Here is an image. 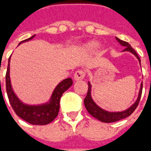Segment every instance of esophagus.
<instances>
[{"instance_id": "1", "label": "esophagus", "mask_w": 151, "mask_h": 151, "mask_svg": "<svg viewBox=\"0 0 151 151\" xmlns=\"http://www.w3.org/2000/svg\"><path fill=\"white\" fill-rule=\"evenodd\" d=\"M86 73L83 70H78L77 72L74 73V81H81L85 78Z\"/></svg>"}]
</instances>
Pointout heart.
<instances>
[{"instance_id":"b5f03b06","label":"heart","mask_w":151,"mask_h":151,"mask_svg":"<svg viewBox=\"0 0 151 151\" xmlns=\"http://www.w3.org/2000/svg\"><path fill=\"white\" fill-rule=\"evenodd\" d=\"M96 47H97V43H95V42H90V43H87L86 44H85L84 49L86 52H92L93 50H95Z\"/></svg>"}]
</instances>
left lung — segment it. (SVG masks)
<instances>
[{"label": "left lung", "instance_id": "8db88e82", "mask_svg": "<svg viewBox=\"0 0 151 151\" xmlns=\"http://www.w3.org/2000/svg\"><path fill=\"white\" fill-rule=\"evenodd\" d=\"M116 40L118 41V43H120L121 46L125 47L124 49L123 50V52H129L132 54H133L137 57V59L138 60L140 65H141V60H140L139 56L137 54L135 50L130 46L129 43L120 40L117 37H116ZM142 82L141 83L138 97L137 99L136 102L131 107L122 111H108L103 109L100 107H99L98 105L94 102L91 97V84L90 83V82H88V91H87V95H86L85 99H84V104H85L86 108V110H87L89 113L91 114L93 117L96 118L97 120H100L101 122H104V123L116 122V121H118V120H122V119H124L126 117L129 116L130 115L133 113L134 110L137 107L138 104H139L140 99H141V96H142Z\"/></svg>", "mask_w": 151, "mask_h": 151}]
</instances>
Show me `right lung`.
I'll list each match as a JSON object with an SVG mask.
<instances>
[{
    "label": "right lung",
    "mask_w": 151,
    "mask_h": 151,
    "mask_svg": "<svg viewBox=\"0 0 151 151\" xmlns=\"http://www.w3.org/2000/svg\"><path fill=\"white\" fill-rule=\"evenodd\" d=\"M35 36V35H33L27 40H22L19 44L31 40ZM9 62H10V57L9 58L7 72L5 75L6 92L9 103L15 113L22 120L31 124L45 125L51 123L58 115L60 109V100L61 98V95L72 86V79L69 78L64 79L62 82H60L56 86V88L54 89L48 102L40 105L26 104L18 98V96L16 95L12 88L10 76H9Z\"/></svg>",
    "instance_id": "obj_1"
}]
</instances>
